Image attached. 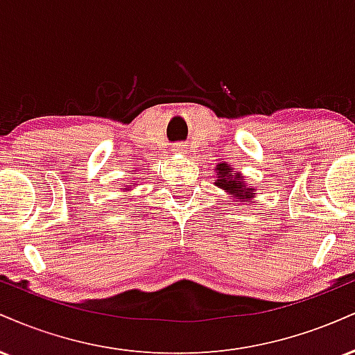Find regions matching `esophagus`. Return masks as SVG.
I'll use <instances>...</instances> for the list:
<instances>
[{"mask_svg": "<svg viewBox=\"0 0 355 355\" xmlns=\"http://www.w3.org/2000/svg\"><path fill=\"white\" fill-rule=\"evenodd\" d=\"M189 152V146L183 144H175L173 145V153H187Z\"/></svg>", "mask_w": 355, "mask_h": 355, "instance_id": "34e87169", "label": "esophagus"}]
</instances>
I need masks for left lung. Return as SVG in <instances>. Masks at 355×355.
<instances>
[{
	"mask_svg": "<svg viewBox=\"0 0 355 355\" xmlns=\"http://www.w3.org/2000/svg\"><path fill=\"white\" fill-rule=\"evenodd\" d=\"M215 173H217V180L214 183L225 191L229 195V202H243V203H252L254 200V191L257 190L255 187H248L245 177L242 173L237 172L230 164L223 162L215 166Z\"/></svg>",
	"mask_w": 355,
	"mask_h": 355,
	"instance_id": "8db88e82",
	"label": "left lung"
}]
</instances>
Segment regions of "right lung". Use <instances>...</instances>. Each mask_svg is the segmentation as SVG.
Listing matches in <instances>:
<instances>
[{
  "label": "right lung",
  "instance_id": "obj_1",
  "mask_svg": "<svg viewBox=\"0 0 355 355\" xmlns=\"http://www.w3.org/2000/svg\"><path fill=\"white\" fill-rule=\"evenodd\" d=\"M135 185H138V183H132V185H130V187H126V189H123V190H128V189H132V187H135Z\"/></svg>",
  "mask_w": 355,
  "mask_h": 355
}]
</instances>
